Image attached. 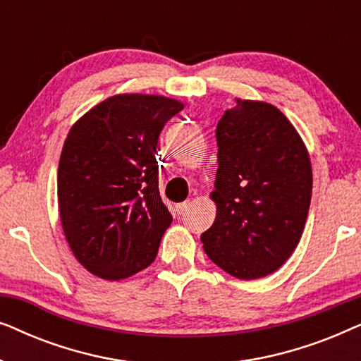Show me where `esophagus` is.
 <instances>
[{"instance_id":"34e87169","label":"esophagus","mask_w":361,"mask_h":361,"mask_svg":"<svg viewBox=\"0 0 361 361\" xmlns=\"http://www.w3.org/2000/svg\"><path fill=\"white\" fill-rule=\"evenodd\" d=\"M190 207V202L189 200H185V202H182V204H177L176 205V210H177V214H184V212L189 209Z\"/></svg>"}]
</instances>
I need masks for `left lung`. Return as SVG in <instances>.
<instances>
[{"label": "left lung", "instance_id": "obj_1", "mask_svg": "<svg viewBox=\"0 0 361 361\" xmlns=\"http://www.w3.org/2000/svg\"><path fill=\"white\" fill-rule=\"evenodd\" d=\"M214 225L200 240L238 279L264 278L298 246L312 195V167L299 133L278 108L236 100L216 125Z\"/></svg>", "mask_w": 361, "mask_h": 361}]
</instances>
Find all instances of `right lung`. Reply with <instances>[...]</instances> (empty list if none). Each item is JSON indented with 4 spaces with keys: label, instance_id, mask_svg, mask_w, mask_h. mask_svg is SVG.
I'll use <instances>...</instances> for the list:
<instances>
[{
    "label": "right lung",
    "instance_id": "1",
    "mask_svg": "<svg viewBox=\"0 0 361 361\" xmlns=\"http://www.w3.org/2000/svg\"><path fill=\"white\" fill-rule=\"evenodd\" d=\"M182 108L172 98L123 93L68 131L57 172L59 212L73 256L98 278H130L156 258L172 221L157 187V140Z\"/></svg>",
    "mask_w": 361,
    "mask_h": 361
}]
</instances>
